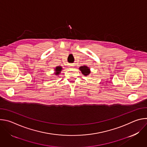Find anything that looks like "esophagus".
<instances>
[{"label": "esophagus", "mask_w": 147, "mask_h": 147, "mask_svg": "<svg viewBox=\"0 0 147 147\" xmlns=\"http://www.w3.org/2000/svg\"><path fill=\"white\" fill-rule=\"evenodd\" d=\"M71 66H73V65H71Z\"/></svg>", "instance_id": "obj_1"}]
</instances>
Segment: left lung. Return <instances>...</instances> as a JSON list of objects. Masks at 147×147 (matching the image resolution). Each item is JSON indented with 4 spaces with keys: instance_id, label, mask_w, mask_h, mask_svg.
Instances as JSON below:
<instances>
[{
    "instance_id": "1",
    "label": "left lung",
    "mask_w": 147,
    "mask_h": 147,
    "mask_svg": "<svg viewBox=\"0 0 147 147\" xmlns=\"http://www.w3.org/2000/svg\"><path fill=\"white\" fill-rule=\"evenodd\" d=\"M80 70L81 71L82 73L84 75V76H87V75H88V74L90 73V69H89L88 67L86 66H81V67H80Z\"/></svg>"
}]
</instances>
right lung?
<instances>
[{"label":"right lung","mask_w":147,"mask_h":147,"mask_svg":"<svg viewBox=\"0 0 147 147\" xmlns=\"http://www.w3.org/2000/svg\"><path fill=\"white\" fill-rule=\"evenodd\" d=\"M61 69H62V68H61L60 66H57V67H56V69H55V71H56L55 74H56V75H58V74L60 73V72L61 71Z\"/></svg>","instance_id":"1"}]
</instances>
